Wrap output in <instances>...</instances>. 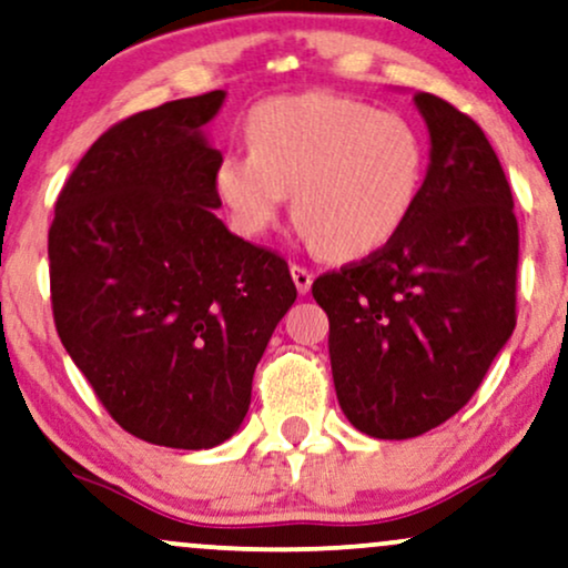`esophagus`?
Here are the masks:
<instances>
[{"label":"esophagus","instance_id":"esophagus-1","mask_svg":"<svg viewBox=\"0 0 568 568\" xmlns=\"http://www.w3.org/2000/svg\"><path fill=\"white\" fill-rule=\"evenodd\" d=\"M291 275H293V283H296L298 293H308V288H312V280H314L312 272H308L306 267H301V264H291Z\"/></svg>","mask_w":568,"mask_h":568}]
</instances>
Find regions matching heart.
Segmentation results:
<instances>
[{
	"instance_id": "b5f03b06",
	"label": "heart",
	"mask_w": 568,
	"mask_h": 568,
	"mask_svg": "<svg viewBox=\"0 0 568 568\" xmlns=\"http://www.w3.org/2000/svg\"><path fill=\"white\" fill-rule=\"evenodd\" d=\"M248 154H225L214 191L243 235L275 225L288 193L293 222L322 256L362 260L412 217L427 146L393 110L308 91L264 99L243 120Z\"/></svg>"
}]
</instances>
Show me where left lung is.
Instances as JSON below:
<instances>
[{
	"mask_svg": "<svg viewBox=\"0 0 568 568\" xmlns=\"http://www.w3.org/2000/svg\"><path fill=\"white\" fill-rule=\"evenodd\" d=\"M429 170L387 246L312 283L348 422L379 440L435 429L469 404L516 327L519 222L475 120L416 91Z\"/></svg>",
	"mask_w": 568,
	"mask_h": 568,
	"instance_id": "left-lung-1",
	"label": "left lung"
}]
</instances>
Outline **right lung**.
Masks as SVG:
<instances>
[{"label":"right lung","mask_w":568,"mask_h":568,"mask_svg":"<svg viewBox=\"0 0 568 568\" xmlns=\"http://www.w3.org/2000/svg\"><path fill=\"white\" fill-rule=\"evenodd\" d=\"M222 91L114 123L64 181L49 225L54 327L99 404L164 448L227 440L293 301L288 262L214 210L222 160L201 125Z\"/></svg>","instance_id":"1"}]
</instances>
